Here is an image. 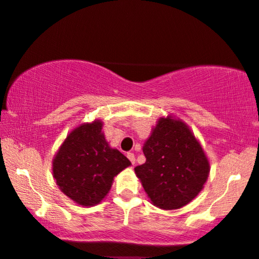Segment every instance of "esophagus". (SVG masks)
Masks as SVG:
<instances>
[{
  "instance_id": "obj_1",
  "label": "esophagus",
  "mask_w": 259,
  "mask_h": 259,
  "mask_svg": "<svg viewBox=\"0 0 259 259\" xmlns=\"http://www.w3.org/2000/svg\"><path fill=\"white\" fill-rule=\"evenodd\" d=\"M127 158H129L130 162H132L133 164H135V155H134V153H127Z\"/></svg>"
}]
</instances>
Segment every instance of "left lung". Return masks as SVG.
<instances>
[{"label": "left lung", "mask_w": 259, "mask_h": 259, "mask_svg": "<svg viewBox=\"0 0 259 259\" xmlns=\"http://www.w3.org/2000/svg\"><path fill=\"white\" fill-rule=\"evenodd\" d=\"M146 162L135 167L150 202L161 209L186 206L204 188L209 161L199 140L178 117H160L143 146Z\"/></svg>", "instance_id": "8db88e82"}]
</instances>
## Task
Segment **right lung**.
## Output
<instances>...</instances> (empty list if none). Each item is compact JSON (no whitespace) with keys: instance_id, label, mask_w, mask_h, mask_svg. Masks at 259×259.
Here are the masks:
<instances>
[{"instance_id":"add662e5","label":"right lung","mask_w":259,"mask_h":259,"mask_svg":"<svg viewBox=\"0 0 259 259\" xmlns=\"http://www.w3.org/2000/svg\"><path fill=\"white\" fill-rule=\"evenodd\" d=\"M132 165L109 146L103 122L81 123L66 136L52 161L53 178L67 198L80 206H96L108 195L113 179Z\"/></svg>"}]
</instances>
